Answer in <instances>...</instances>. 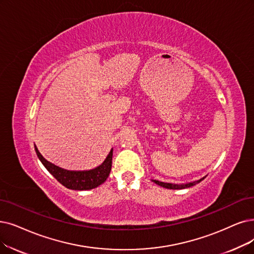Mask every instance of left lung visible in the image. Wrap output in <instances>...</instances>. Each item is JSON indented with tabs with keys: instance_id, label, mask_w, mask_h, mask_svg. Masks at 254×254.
<instances>
[{
	"instance_id": "8db88e82",
	"label": "left lung",
	"mask_w": 254,
	"mask_h": 254,
	"mask_svg": "<svg viewBox=\"0 0 254 254\" xmlns=\"http://www.w3.org/2000/svg\"><path fill=\"white\" fill-rule=\"evenodd\" d=\"M206 177V176H205ZM205 177L201 178L197 181H192V182H190V184H182V185H174V184H167V182H161V181H158V180H154L152 179V181L154 182V184L162 187V188H166V189H170V190H182V189H187V188H190V187H192L195 186L197 184H199L200 181L203 180Z\"/></svg>"
}]
</instances>
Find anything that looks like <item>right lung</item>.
<instances>
[{
    "label": "right lung",
    "instance_id": "1",
    "mask_svg": "<svg viewBox=\"0 0 254 254\" xmlns=\"http://www.w3.org/2000/svg\"><path fill=\"white\" fill-rule=\"evenodd\" d=\"M34 147L39 160L43 162V165L46 167V169L60 182V184L67 189L75 190H92L99 187L100 185H102L109 176L111 170V162H113L114 149L110 150L109 154L102 162V165H100L99 167L93 170L68 171L51 164V162L46 160L44 156L39 153L36 146Z\"/></svg>",
    "mask_w": 254,
    "mask_h": 254
}]
</instances>
